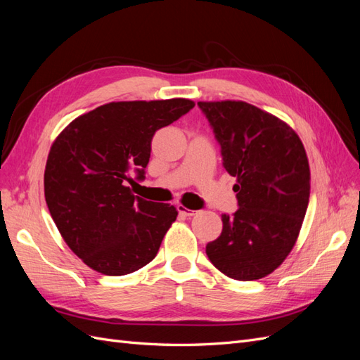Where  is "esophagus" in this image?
<instances>
[{
    "mask_svg": "<svg viewBox=\"0 0 360 360\" xmlns=\"http://www.w3.org/2000/svg\"><path fill=\"white\" fill-rule=\"evenodd\" d=\"M177 210H179V213L183 214V216H192V214H195L193 210L188 209V207H184L183 204H179V205H177Z\"/></svg>",
    "mask_w": 360,
    "mask_h": 360,
    "instance_id": "34e87169",
    "label": "esophagus"
}]
</instances>
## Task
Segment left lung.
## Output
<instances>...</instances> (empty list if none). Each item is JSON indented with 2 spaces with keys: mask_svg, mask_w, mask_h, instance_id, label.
Returning a JSON list of instances; mask_svg holds the SVG:
<instances>
[{
  "mask_svg": "<svg viewBox=\"0 0 360 360\" xmlns=\"http://www.w3.org/2000/svg\"><path fill=\"white\" fill-rule=\"evenodd\" d=\"M237 177L238 209L222 214V233L207 243L212 264L228 278L255 281L287 258L309 202L311 172L297 134L278 117L236 101L198 102Z\"/></svg>",
  "mask_w": 360,
  "mask_h": 360,
  "instance_id": "left-lung-1",
  "label": "left lung"
}]
</instances>
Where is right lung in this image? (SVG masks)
<instances>
[{"label": "right lung", "mask_w": 360, "mask_h": 360, "mask_svg": "<svg viewBox=\"0 0 360 360\" xmlns=\"http://www.w3.org/2000/svg\"><path fill=\"white\" fill-rule=\"evenodd\" d=\"M189 99L111 102L86 112L53 141L45 198L64 242L93 270L122 276L153 259L176 221L174 205L147 201L126 181L146 179L156 130L189 112Z\"/></svg>", "instance_id": "right-lung-1"}]
</instances>
